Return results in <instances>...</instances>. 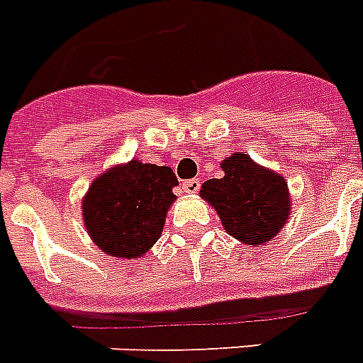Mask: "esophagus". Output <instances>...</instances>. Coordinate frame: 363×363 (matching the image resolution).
<instances>
[{"label": "esophagus", "mask_w": 363, "mask_h": 363, "mask_svg": "<svg viewBox=\"0 0 363 363\" xmlns=\"http://www.w3.org/2000/svg\"><path fill=\"white\" fill-rule=\"evenodd\" d=\"M200 185H202V182H200L199 178H193V179H187V182H184V191L185 193H196V191L200 189Z\"/></svg>", "instance_id": "obj_1"}]
</instances>
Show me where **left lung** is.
<instances>
[{
	"instance_id": "1",
	"label": "left lung",
	"mask_w": 363,
	"mask_h": 363,
	"mask_svg": "<svg viewBox=\"0 0 363 363\" xmlns=\"http://www.w3.org/2000/svg\"><path fill=\"white\" fill-rule=\"evenodd\" d=\"M223 178L208 179L200 195L217 210L225 230L249 245L277 236L286 223L291 199L283 176L259 167L247 153L223 161Z\"/></svg>"
}]
</instances>
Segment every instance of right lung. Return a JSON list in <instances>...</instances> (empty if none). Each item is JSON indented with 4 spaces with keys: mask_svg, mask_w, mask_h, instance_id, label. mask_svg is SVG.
<instances>
[{
    "mask_svg": "<svg viewBox=\"0 0 363 363\" xmlns=\"http://www.w3.org/2000/svg\"><path fill=\"white\" fill-rule=\"evenodd\" d=\"M178 178L170 167L131 161L101 174L84 199V223L104 253L138 259L163 230Z\"/></svg>",
    "mask_w": 363,
    "mask_h": 363,
    "instance_id": "1",
    "label": "right lung"
}]
</instances>
